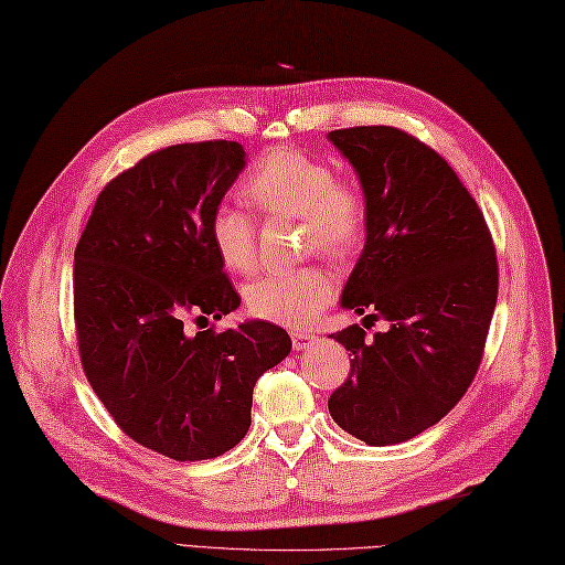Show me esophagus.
Listing matches in <instances>:
<instances>
[{
    "instance_id": "esophagus-1",
    "label": "esophagus",
    "mask_w": 565,
    "mask_h": 565,
    "mask_svg": "<svg viewBox=\"0 0 565 565\" xmlns=\"http://www.w3.org/2000/svg\"><path fill=\"white\" fill-rule=\"evenodd\" d=\"M291 341H294V349H296V351H308V349H312V343L317 341V337L312 334V331L294 329V331H291Z\"/></svg>"
}]
</instances>
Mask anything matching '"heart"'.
I'll list each match as a JSON object with an SVG mask.
<instances>
[{"label":"heart","instance_id":"obj_1","mask_svg":"<svg viewBox=\"0 0 565 565\" xmlns=\"http://www.w3.org/2000/svg\"><path fill=\"white\" fill-rule=\"evenodd\" d=\"M243 193L267 216H298L302 238L312 250L345 257L363 241L367 224L365 195L353 181L337 179L327 162L300 150H274L243 181ZM210 238L222 263L234 271H250L257 263L255 222L236 207H216L210 216ZM334 298V279L322 267H298L257 277L245 300L259 320L284 327H306Z\"/></svg>","mask_w":565,"mask_h":565}]
</instances>
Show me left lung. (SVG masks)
Returning a JSON list of instances; mask_svg holds the SVG:
<instances>
[{
  "mask_svg": "<svg viewBox=\"0 0 565 565\" xmlns=\"http://www.w3.org/2000/svg\"><path fill=\"white\" fill-rule=\"evenodd\" d=\"M327 138L367 205L341 308L388 322L372 339L358 324L331 334L353 358L329 413L355 439L392 446L437 425L475 380L499 294L494 243L466 185L425 142L392 126Z\"/></svg>",
  "mask_w": 565,
  "mask_h": 565,
  "instance_id": "8db88e82",
  "label": "left lung"
}]
</instances>
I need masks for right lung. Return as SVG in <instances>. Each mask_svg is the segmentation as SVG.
Here are the masks:
<instances>
[{
	"instance_id": "add662e5",
	"label": "right lung",
	"mask_w": 565,
	"mask_h": 565,
	"mask_svg": "<svg viewBox=\"0 0 565 565\" xmlns=\"http://www.w3.org/2000/svg\"><path fill=\"white\" fill-rule=\"evenodd\" d=\"M245 169L234 140L152 152L99 193L74 255L85 377L134 441L173 460H207L250 427L253 388L291 353L263 320L195 337L188 312L222 320L241 298L210 238V216Z\"/></svg>"
}]
</instances>
